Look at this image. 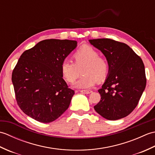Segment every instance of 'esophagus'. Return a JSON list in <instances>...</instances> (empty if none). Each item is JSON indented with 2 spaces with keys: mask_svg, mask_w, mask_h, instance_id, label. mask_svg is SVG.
I'll use <instances>...</instances> for the list:
<instances>
[{
  "mask_svg": "<svg viewBox=\"0 0 155 155\" xmlns=\"http://www.w3.org/2000/svg\"><path fill=\"white\" fill-rule=\"evenodd\" d=\"M92 91H90V90H83V91H81V93H84V94H90L92 93Z\"/></svg>",
  "mask_w": 155,
  "mask_h": 155,
  "instance_id": "1",
  "label": "esophagus"
}]
</instances>
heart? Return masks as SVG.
<instances>
[{
  "instance_id": "obj_1",
  "label": "heart",
  "mask_w": 155,
  "mask_h": 155,
  "mask_svg": "<svg viewBox=\"0 0 155 155\" xmlns=\"http://www.w3.org/2000/svg\"><path fill=\"white\" fill-rule=\"evenodd\" d=\"M73 62L64 60L61 64L62 77L68 83H73L80 74L82 68L83 76L73 84L77 88H89L93 87L96 81L101 82L106 79L109 66L104 58L99 57V53L91 46H83L76 51Z\"/></svg>"
}]
</instances>
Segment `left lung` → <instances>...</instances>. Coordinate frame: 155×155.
<instances>
[{
  "mask_svg": "<svg viewBox=\"0 0 155 155\" xmlns=\"http://www.w3.org/2000/svg\"><path fill=\"white\" fill-rule=\"evenodd\" d=\"M88 41L102 52L109 66L106 80L98 91L101 98L94 110L110 120L128 116L137 106L145 89L147 79L142 59L123 42L109 38Z\"/></svg>",
  "mask_w": 155,
  "mask_h": 155,
  "instance_id": "left-lung-1",
  "label": "left lung"
}]
</instances>
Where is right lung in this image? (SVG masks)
Segmentation results:
<instances>
[{"instance_id": "obj_1", "label": "right lung", "mask_w": 155, "mask_h": 155, "mask_svg": "<svg viewBox=\"0 0 155 155\" xmlns=\"http://www.w3.org/2000/svg\"><path fill=\"white\" fill-rule=\"evenodd\" d=\"M77 47L76 41L48 39L20 57L12 82L18 106L28 117L48 123L67 110L74 92L62 78L61 64Z\"/></svg>"}]
</instances>
